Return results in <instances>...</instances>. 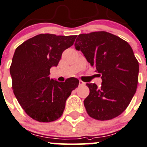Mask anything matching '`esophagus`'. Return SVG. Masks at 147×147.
Here are the masks:
<instances>
[{
    "instance_id": "obj_1",
    "label": "esophagus",
    "mask_w": 147,
    "mask_h": 147,
    "mask_svg": "<svg viewBox=\"0 0 147 147\" xmlns=\"http://www.w3.org/2000/svg\"><path fill=\"white\" fill-rule=\"evenodd\" d=\"M85 85H86V83L83 82V81H82V80H80V81H79V86H85Z\"/></svg>"
}]
</instances>
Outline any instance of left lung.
<instances>
[{"label": "left lung", "mask_w": 147, "mask_h": 147, "mask_svg": "<svg viewBox=\"0 0 147 147\" xmlns=\"http://www.w3.org/2000/svg\"><path fill=\"white\" fill-rule=\"evenodd\" d=\"M75 46L102 80L100 88L95 83L86 84L90 90L84 100L88 114L98 120L117 117L136 91L139 65L132 48L124 40L105 31L80 34Z\"/></svg>", "instance_id": "left-lung-1"}]
</instances>
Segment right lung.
I'll return each mask as SVG.
<instances>
[{
    "mask_svg": "<svg viewBox=\"0 0 147 147\" xmlns=\"http://www.w3.org/2000/svg\"><path fill=\"white\" fill-rule=\"evenodd\" d=\"M76 35L40 34L16 48L10 74L16 99L34 120L49 123L59 118L71 93L79 84L75 78L65 82L50 79V69L57 67L63 51L72 46Z\"/></svg>",
    "mask_w": 147,
    "mask_h": 147,
    "instance_id": "add662e5",
    "label": "right lung"
}]
</instances>
